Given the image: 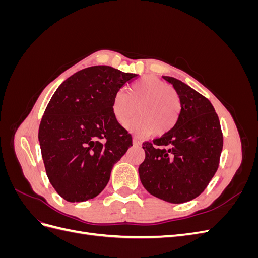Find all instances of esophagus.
Instances as JSON below:
<instances>
[{"mask_svg":"<svg viewBox=\"0 0 258 258\" xmlns=\"http://www.w3.org/2000/svg\"><path fill=\"white\" fill-rule=\"evenodd\" d=\"M132 143H134V145H136V146H141V142H140L137 138L132 139Z\"/></svg>","mask_w":258,"mask_h":258,"instance_id":"34e87169","label":"esophagus"}]
</instances>
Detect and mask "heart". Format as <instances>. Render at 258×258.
<instances>
[{
  "label": "heart",
  "instance_id": "1",
  "mask_svg": "<svg viewBox=\"0 0 258 258\" xmlns=\"http://www.w3.org/2000/svg\"><path fill=\"white\" fill-rule=\"evenodd\" d=\"M138 117L127 123L136 134L159 137L172 129L181 113V99L170 86L154 76H145L132 84L126 93L117 90L112 99L114 119L123 126L136 113Z\"/></svg>",
  "mask_w": 258,
  "mask_h": 258
}]
</instances>
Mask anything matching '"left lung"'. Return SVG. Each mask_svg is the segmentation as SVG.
I'll use <instances>...</instances> for the list:
<instances>
[{
  "label": "left lung",
  "instance_id": "8db88e82",
  "mask_svg": "<svg viewBox=\"0 0 258 258\" xmlns=\"http://www.w3.org/2000/svg\"><path fill=\"white\" fill-rule=\"evenodd\" d=\"M181 99L175 126L153 143H144L139 167L144 188L170 204L198 197L214 176L223 150L220 120L210 101L182 81L162 76Z\"/></svg>",
  "mask_w": 258,
  "mask_h": 258
}]
</instances>
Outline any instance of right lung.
Listing matches in <instances>:
<instances>
[{
    "label": "right lung",
    "instance_id": "right-lung-1",
    "mask_svg": "<svg viewBox=\"0 0 258 258\" xmlns=\"http://www.w3.org/2000/svg\"><path fill=\"white\" fill-rule=\"evenodd\" d=\"M137 77L112 67H89L53 93L38 141L49 181L67 201L97 197L115 163L132 146L131 136L114 119L111 104L114 93Z\"/></svg>",
    "mask_w": 258,
    "mask_h": 258
}]
</instances>
